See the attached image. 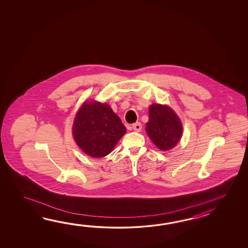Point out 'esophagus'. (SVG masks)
Masks as SVG:
<instances>
[{
	"label": "esophagus",
	"mask_w": 248,
	"mask_h": 248,
	"mask_svg": "<svg viewBox=\"0 0 248 248\" xmlns=\"http://www.w3.org/2000/svg\"><path fill=\"white\" fill-rule=\"evenodd\" d=\"M132 128L135 130V131L140 132L142 130V125L140 122H137L135 124L132 125Z\"/></svg>",
	"instance_id": "1"
}]
</instances>
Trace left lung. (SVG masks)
<instances>
[{
    "label": "left lung",
    "instance_id": "1",
    "mask_svg": "<svg viewBox=\"0 0 248 248\" xmlns=\"http://www.w3.org/2000/svg\"><path fill=\"white\" fill-rule=\"evenodd\" d=\"M146 132L153 143L162 151H168L179 142L183 126L179 118L169 106L153 104L149 109Z\"/></svg>",
    "mask_w": 248,
    "mask_h": 248
}]
</instances>
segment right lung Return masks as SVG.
Returning <instances> with one entry per match:
<instances>
[{"label": "right lung", "instance_id": "add662e5", "mask_svg": "<svg viewBox=\"0 0 248 248\" xmlns=\"http://www.w3.org/2000/svg\"><path fill=\"white\" fill-rule=\"evenodd\" d=\"M125 133L121 119L107 104L85 102L74 119L75 142L93 158L108 155Z\"/></svg>", "mask_w": 248, "mask_h": 248}]
</instances>
